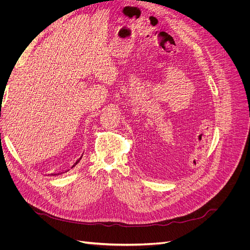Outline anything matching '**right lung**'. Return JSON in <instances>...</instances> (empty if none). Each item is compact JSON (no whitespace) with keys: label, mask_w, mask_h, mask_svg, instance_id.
Returning <instances> with one entry per match:
<instances>
[{"label":"right lung","mask_w":250,"mask_h":250,"mask_svg":"<svg viewBox=\"0 0 250 250\" xmlns=\"http://www.w3.org/2000/svg\"><path fill=\"white\" fill-rule=\"evenodd\" d=\"M81 158H82V155H81V156H80V157L78 158V160H77V162H76V163H75V164L73 165V167H75V166H76V165H77V164H78V163L80 162V160H81ZM73 167H72V168H73Z\"/></svg>","instance_id":"right-lung-1"}]
</instances>
